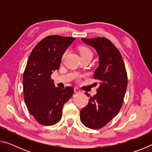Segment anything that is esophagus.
I'll return each instance as SVG.
<instances>
[{
	"label": "esophagus",
	"mask_w": 152,
	"mask_h": 152,
	"mask_svg": "<svg viewBox=\"0 0 152 152\" xmlns=\"http://www.w3.org/2000/svg\"><path fill=\"white\" fill-rule=\"evenodd\" d=\"M74 92H75L76 93H80L81 91L80 89H78V88H74Z\"/></svg>",
	"instance_id": "34e87169"
}]
</instances>
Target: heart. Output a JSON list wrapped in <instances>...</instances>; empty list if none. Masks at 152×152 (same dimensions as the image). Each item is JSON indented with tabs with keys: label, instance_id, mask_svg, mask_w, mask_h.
<instances>
[{
	"label": "heart",
	"instance_id": "obj_1",
	"mask_svg": "<svg viewBox=\"0 0 152 152\" xmlns=\"http://www.w3.org/2000/svg\"><path fill=\"white\" fill-rule=\"evenodd\" d=\"M79 52L80 53L81 58H84V57H88V56H91V57H92V52L91 50H90L89 48H86V47H80L79 48ZM67 53V51H65L63 53L62 55V60L65 58V56Z\"/></svg>",
	"mask_w": 152,
	"mask_h": 152
}]
</instances>
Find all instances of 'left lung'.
Returning a JSON list of instances; mask_svg holds the SVG:
<instances>
[{"label": "left lung", "instance_id": "left-lung-1", "mask_svg": "<svg viewBox=\"0 0 152 152\" xmlns=\"http://www.w3.org/2000/svg\"><path fill=\"white\" fill-rule=\"evenodd\" d=\"M82 40L93 47L99 57V65L94 78L100 82L97 93L89 99L80 111L84 125L99 129L106 125L119 113L127 86V74L124 61L118 49L105 37ZM87 96H90L87 92Z\"/></svg>", "mask_w": 152, "mask_h": 152}]
</instances>
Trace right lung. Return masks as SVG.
<instances>
[{
	"mask_svg": "<svg viewBox=\"0 0 152 152\" xmlns=\"http://www.w3.org/2000/svg\"><path fill=\"white\" fill-rule=\"evenodd\" d=\"M74 39L48 36L35 46L27 60L23 77L24 100L30 114L43 125L60 121L64 104L73 95L72 87H55L51 75L59 70L63 53Z\"/></svg>",
	"mask_w": 152,
	"mask_h": 152,
	"instance_id": "1",
	"label": "right lung"
}]
</instances>
